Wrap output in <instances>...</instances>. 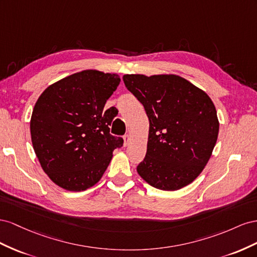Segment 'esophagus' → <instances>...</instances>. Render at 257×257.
Segmentation results:
<instances>
[{"mask_svg":"<svg viewBox=\"0 0 257 257\" xmlns=\"http://www.w3.org/2000/svg\"><path fill=\"white\" fill-rule=\"evenodd\" d=\"M130 140H131V139H130V136H129V135L124 136V137H123V145L127 146V145L130 143Z\"/></svg>","mask_w":257,"mask_h":257,"instance_id":"1","label":"esophagus"}]
</instances>
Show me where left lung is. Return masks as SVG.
Listing matches in <instances>:
<instances>
[{
    "instance_id": "8db88e82",
    "label": "left lung",
    "mask_w": 257,
    "mask_h": 257,
    "mask_svg": "<svg viewBox=\"0 0 257 257\" xmlns=\"http://www.w3.org/2000/svg\"><path fill=\"white\" fill-rule=\"evenodd\" d=\"M122 79L150 120L148 151L138 173L163 190L190 184L208 164L217 140L219 123L213 102L178 75L126 74Z\"/></svg>"
}]
</instances>
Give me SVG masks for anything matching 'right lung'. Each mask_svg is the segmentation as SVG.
I'll use <instances>...</instances> for the list:
<instances>
[{
  "label": "right lung",
  "mask_w": 257,
  "mask_h": 257,
  "mask_svg": "<svg viewBox=\"0 0 257 257\" xmlns=\"http://www.w3.org/2000/svg\"><path fill=\"white\" fill-rule=\"evenodd\" d=\"M120 78L117 74L85 70L47 87L34 105L31 140L49 179L71 192L93 186L122 146L109 134L118 111L103 108Z\"/></svg>",
  "instance_id": "right-lung-1"
}]
</instances>
